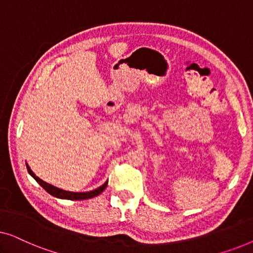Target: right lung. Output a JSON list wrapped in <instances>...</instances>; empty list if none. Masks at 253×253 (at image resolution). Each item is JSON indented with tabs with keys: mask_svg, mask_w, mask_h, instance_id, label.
<instances>
[{
	"mask_svg": "<svg viewBox=\"0 0 253 253\" xmlns=\"http://www.w3.org/2000/svg\"><path fill=\"white\" fill-rule=\"evenodd\" d=\"M26 168L29 174L32 176V177L36 179V181L39 183V184L42 186V188L46 190V191L49 193V195L56 197V198L60 199H69V200H84V199H88V198H93V197L99 196L103 190L106 189L107 184H108V181H107L105 184H102L101 186H99L98 189L92 190V191H87V192H71V191H65V190L58 189L56 186L49 184V183L42 181V179L38 177V176L34 174V172L31 170V168L29 167V165L26 164Z\"/></svg>",
	"mask_w": 253,
	"mask_h": 253,
	"instance_id": "right-lung-1",
	"label": "right lung"
}]
</instances>
